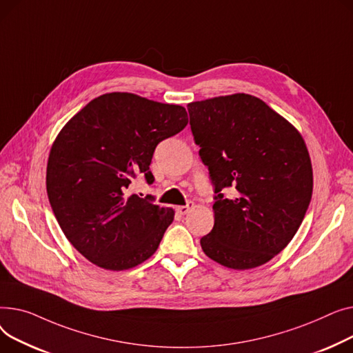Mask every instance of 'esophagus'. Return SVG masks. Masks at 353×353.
Returning a JSON list of instances; mask_svg holds the SVG:
<instances>
[{"instance_id":"34e87169","label":"esophagus","mask_w":353,"mask_h":353,"mask_svg":"<svg viewBox=\"0 0 353 353\" xmlns=\"http://www.w3.org/2000/svg\"><path fill=\"white\" fill-rule=\"evenodd\" d=\"M192 206H194V203L191 202V201H188V202H186L185 205H181V206H176V208H175V211L179 214V215H186V214H188L190 211H191V208H192Z\"/></svg>"}]
</instances>
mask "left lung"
Instances as JSON below:
<instances>
[{"mask_svg": "<svg viewBox=\"0 0 353 353\" xmlns=\"http://www.w3.org/2000/svg\"><path fill=\"white\" fill-rule=\"evenodd\" d=\"M188 112L215 192L214 228L201 238L205 255L232 269L266 263L295 236L312 198L303 138L248 94L191 102Z\"/></svg>", "mask_w": 353, "mask_h": 353, "instance_id": "left-lung-1", "label": "left lung"}]
</instances>
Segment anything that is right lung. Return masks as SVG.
<instances>
[{"label":"right lung","instance_id":"obj_1","mask_svg":"<svg viewBox=\"0 0 353 353\" xmlns=\"http://www.w3.org/2000/svg\"><path fill=\"white\" fill-rule=\"evenodd\" d=\"M186 123L181 105L111 92L61 130L48 158L47 194L62 232L82 256L123 271L154 255L174 210L159 208L151 195H130V186L138 174L154 182L157 145Z\"/></svg>","mask_w":353,"mask_h":353}]
</instances>
